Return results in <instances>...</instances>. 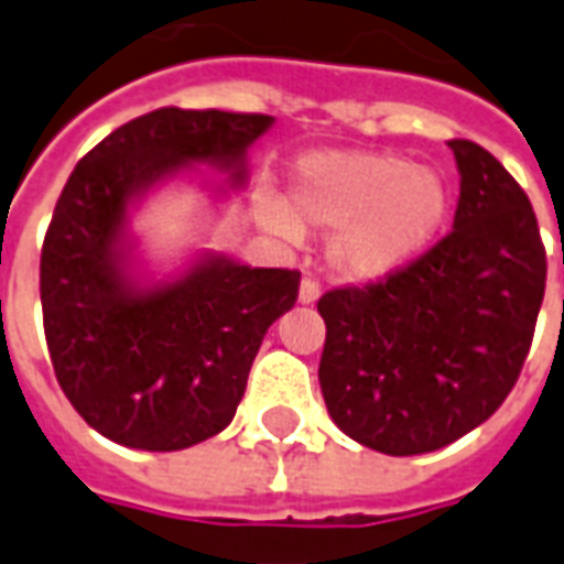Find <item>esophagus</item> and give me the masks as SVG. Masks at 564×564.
<instances>
[{"mask_svg": "<svg viewBox=\"0 0 564 564\" xmlns=\"http://www.w3.org/2000/svg\"><path fill=\"white\" fill-rule=\"evenodd\" d=\"M321 297V282L312 276H306L300 282V303H315Z\"/></svg>", "mask_w": 564, "mask_h": 564, "instance_id": "1", "label": "esophagus"}]
</instances>
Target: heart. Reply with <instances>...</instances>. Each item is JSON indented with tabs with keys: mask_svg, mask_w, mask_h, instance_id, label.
Wrapping results in <instances>:
<instances>
[{
	"mask_svg": "<svg viewBox=\"0 0 564 564\" xmlns=\"http://www.w3.org/2000/svg\"><path fill=\"white\" fill-rule=\"evenodd\" d=\"M452 189L437 169L392 151H327L306 156L285 205L264 198L258 214L285 237L333 231L327 258L350 279L387 276L425 252L448 217Z\"/></svg>",
	"mask_w": 564,
	"mask_h": 564,
	"instance_id": "heart-1",
	"label": "heart"
}]
</instances>
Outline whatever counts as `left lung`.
<instances>
[{
    "label": "left lung",
    "instance_id": "left-lung-1",
    "mask_svg": "<svg viewBox=\"0 0 564 564\" xmlns=\"http://www.w3.org/2000/svg\"><path fill=\"white\" fill-rule=\"evenodd\" d=\"M448 148L460 172L455 228L378 282L317 300L329 416L398 458L437 452L497 413L527 362L547 282L523 186L476 142Z\"/></svg>",
    "mask_w": 564,
    "mask_h": 564
}]
</instances>
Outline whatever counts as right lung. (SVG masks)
Returning <instances> with one entry per match:
<instances>
[{
	"label": "right lung",
	"mask_w": 564,
	"mask_h": 564,
	"mask_svg": "<svg viewBox=\"0 0 564 564\" xmlns=\"http://www.w3.org/2000/svg\"><path fill=\"white\" fill-rule=\"evenodd\" d=\"M270 116L163 106L97 142L67 177L41 247L53 371L79 416L112 443L177 452L235 419L264 333L297 303L300 273L207 258L172 285L121 273L127 205L189 163L231 169Z\"/></svg>",
	"instance_id": "1"
}]
</instances>
